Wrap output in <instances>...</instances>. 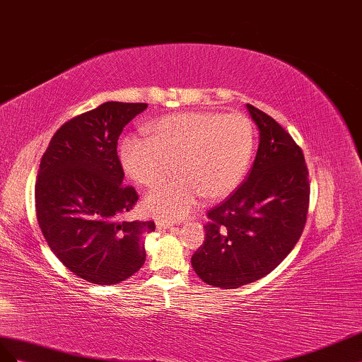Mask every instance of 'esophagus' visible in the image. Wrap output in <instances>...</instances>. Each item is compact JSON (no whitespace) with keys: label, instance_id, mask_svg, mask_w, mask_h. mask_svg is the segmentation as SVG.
I'll return each instance as SVG.
<instances>
[{"label":"esophagus","instance_id":"obj_1","mask_svg":"<svg viewBox=\"0 0 362 362\" xmlns=\"http://www.w3.org/2000/svg\"><path fill=\"white\" fill-rule=\"evenodd\" d=\"M173 224L171 223H168V221H162V220H158L156 221V227H158V230H165V229H170Z\"/></svg>","mask_w":362,"mask_h":362}]
</instances>
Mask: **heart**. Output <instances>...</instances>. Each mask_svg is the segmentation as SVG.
<instances>
[{
  "label": "heart",
  "instance_id": "1",
  "mask_svg": "<svg viewBox=\"0 0 362 362\" xmlns=\"http://www.w3.org/2000/svg\"><path fill=\"white\" fill-rule=\"evenodd\" d=\"M147 135L122 139L119 156L130 179L154 188L142 206L151 216L182 220L206 195L223 199L240 187L255 148V130L243 113L185 112L159 118Z\"/></svg>",
  "mask_w": 362,
  "mask_h": 362
}]
</instances>
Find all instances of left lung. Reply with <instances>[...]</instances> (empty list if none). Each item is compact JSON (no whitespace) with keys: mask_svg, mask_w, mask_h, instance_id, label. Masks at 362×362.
I'll return each mask as SVG.
<instances>
[{"mask_svg":"<svg viewBox=\"0 0 362 362\" xmlns=\"http://www.w3.org/2000/svg\"><path fill=\"white\" fill-rule=\"evenodd\" d=\"M259 129L253 167L238 188L208 212L194 272L215 288L233 290L264 277L288 256L303 232L309 204L302 148L281 124L247 105Z\"/></svg>","mask_w":362,"mask_h":362,"instance_id":"1","label":"left lung"}]
</instances>
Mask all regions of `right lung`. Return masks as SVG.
<instances>
[{"mask_svg": "<svg viewBox=\"0 0 362 362\" xmlns=\"http://www.w3.org/2000/svg\"><path fill=\"white\" fill-rule=\"evenodd\" d=\"M146 103L107 101L65 122L40 159L36 216L49 249L69 272L97 285H115L146 262L141 241L153 221H122L138 202L122 185L117 146L122 129Z\"/></svg>", "mask_w": 362, "mask_h": 362, "instance_id": "1", "label": "right lung"}]
</instances>
